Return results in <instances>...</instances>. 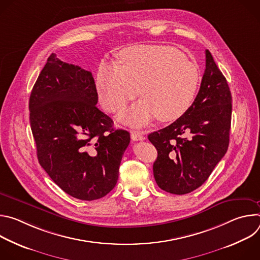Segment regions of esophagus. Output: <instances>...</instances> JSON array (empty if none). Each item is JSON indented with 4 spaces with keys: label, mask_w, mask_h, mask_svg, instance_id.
<instances>
[{
    "label": "esophagus",
    "mask_w": 260,
    "mask_h": 260,
    "mask_svg": "<svg viewBox=\"0 0 260 260\" xmlns=\"http://www.w3.org/2000/svg\"><path fill=\"white\" fill-rule=\"evenodd\" d=\"M131 138H132L133 141H143L145 139L144 136L139 132H132Z\"/></svg>",
    "instance_id": "esophagus-1"
}]
</instances>
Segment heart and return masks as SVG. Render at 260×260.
Here are the masks:
<instances>
[{"mask_svg": "<svg viewBox=\"0 0 260 260\" xmlns=\"http://www.w3.org/2000/svg\"><path fill=\"white\" fill-rule=\"evenodd\" d=\"M124 64L103 62L96 74V88L103 107L117 112L140 93L144 100L123 114L135 126L155 116L174 121L190 107L200 82L198 68L174 48L138 45L120 52Z\"/></svg>", "mask_w": 260, "mask_h": 260, "instance_id": "b5f03b06", "label": "heart"}]
</instances>
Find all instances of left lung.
<instances>
[{
  "label": "left lung",
  "mask_w": 260,
  "mask_h": 260,
  "mask_svg": "<svg viewBox=\"0 0 260 260\" xmlns=\"http://www.w3.org/2000/svg\"><path fill=\"white\" fill-rule=\"evenodd\" d=\"M232 93L209 50L199 93L181 117L151 133L157 150L153 175L162 190L189 193L207 181L228 151L232 121Z\"/></svg>",
  "instance_id": "obj_1"
}]
</instances>
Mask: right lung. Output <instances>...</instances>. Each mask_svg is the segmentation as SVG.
Listing matches in <instances>:
<instances>
[{
    "instance_id": "add662e5",
    "label": "right lung",
    "mask_w": 260,
    "mask_h": 260,
    "mask_svg": "<svg viewBox=\"0 0 260 260\" xmlns=\"http://www.w3.org/2000/svg\"><path fill=\"white\" fill-rule=\"evenodd\" d=\"M92 74L52 53L29 96V122L41 167L71 197L93 201L112 190L131 137L95 106Z\"/></svg>"
}]
</instances>
